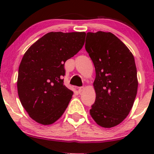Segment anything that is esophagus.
Instances as JSON below:
<instances>
[{"label": "esophagus", "instance_id": "1", "mask_svg": "<svg viewBox=\"0 0 154 154\" xmlns=\"http://www.w3.org/2000/svg\"><path fill=\"white\" fill-rule=\"evenodd\" d=\"M84 89H85L84 87H80V88H78L79 93H82V92L83 91H84Z\"/></svg>", "mask_w": 154, "mask_h": 154}]
</instances>
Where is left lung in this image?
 I'll return each mask as SVG.
<instances>
[{"mask_svg": "<svg viewBox=\"0 0 154 154\" xmlns=\"http://www.w3.org/2000/svg\"><path fill=\"white\" fill-rule=\"evenodd\" d=\"M85 49L95 69V101L90 114L99 126L119 125L133 106L138 81L135 59L111 32H88Z\"/></svg>", "mask_w": 154, "mask_h": 154, "instance_id": "left-lung-1", "label": "left lung"}]
</instances>
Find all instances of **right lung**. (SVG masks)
Here are the masks:
<instances>
[{"instance_id":"add662e5","label":"right lung","mask_w":154,"mask_h":154,"mask_svg":"<svg viewBox=\"0 0 154 154\" xmlns=\"http://www.w3.org/2000/svg\"><path fill=\"white\" fill-rule=\"evenodd\" d=\"M85 36V32H51L24 54L17 91L22 106L36 122L51 125L64 113L73 95L63 85L64 63L81 50Z\"/></svg>"}]
</instances>
